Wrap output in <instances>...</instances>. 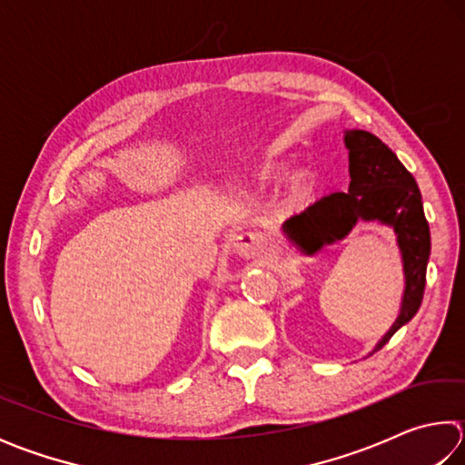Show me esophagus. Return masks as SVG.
I'll list each match as a JSON object with an SVG mask.
<instances>
[{
	"label": "esophagus",
	"mask_w": 465,
	"mask_h": 465,
	"mask_svg": "<svg viewBox=\"0 0 465 465\" xmlns=\"http://www.w3.org/2000/svg\"><path fill=\"white\" fill-rule=\"evenodd\" d=\"M232 250L243 258H252L264 250V240L256 232H240L232 238Z\"/></svg>",
	"instance_id": "34e87169"
}]
</instances>
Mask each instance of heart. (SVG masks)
I'll return each mask as SVG.
<instances>
[{
	"instance_id": "1",
	"label": "heart",
	"mask_w": 465,
	"mask_h": 465,
	"mask_svg": "<svg viewBox=\"0 0 465 465\" xmlns=\"http://www.w3.org/2000/svg\"><path fill=\"white\" fill-rule=\"evenodd\" d=\"M282 170H285V163L282 162H269V163H264L261 172H258V178H261L262 183H269V180L279 178L282 174ZM316 184H318L316 172H313L312 168H305V166L297 168L287 180V188H285L287 201L289 203L305 201L313 191H316Z\"/></svg>"
}]
</instances>
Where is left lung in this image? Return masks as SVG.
<instances>
[{
  "label": "left lung",
  "mask_w": 465,
  "mask_h": 465,
  "mask_svg": "<svg viewBox=\"0 0 465 465\" xmlns=\"http://www.w3.org/2000/svg\"><path fill=\"white\" fill-rule=\"evenodd\" d=\"M344 147L349 152V193L328 194L302 215L287 219L282 233L303 256H313L324 246L344 240L359 222H375L396 233L404 269L402 303L396 322L369 352L373 355L420 308L430 232L419 184L381 139L369 131L346 129Z\"/></svg>",
  "instance_id": "8db88e82"
}]
</instances>
